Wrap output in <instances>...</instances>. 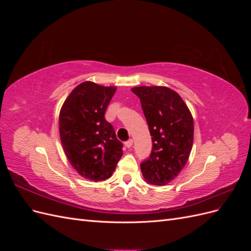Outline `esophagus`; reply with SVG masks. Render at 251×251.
Segmentation results:
<instances>
[{
    "instance_id": "obj_1",
    "label": "esophagus",
    "mask_w": 251,
    "mask_h": 251,
    "mask_svg": "<svg viewBox=\"0 0 251 251\" xmlns=\"http://www.w3.org/2000/svg\"><path fill=\"white\" fill-rule=\"evenodd\" d=\"M125 144H126V147L128 148V149L132 148V146H133V139H128L127 141L125 142Z\"/></svg>"
}]
</instances>
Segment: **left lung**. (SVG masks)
<instances>
[{"label": "left lung", "instance_id": "1", "mask_svg": "<svg viewBox=\"0 0 251 251\" xmlns=\"http://www.w3.org/2000/svg\"><path fill=\"white\" fill-rule=\"evenodd\" d=\"M151 136L150 157L141 162L148 183L162 186L183 170L193 148L194 120L178 93L166 87H136Z\"/></svg>", "mask_w": 251, "mask_h": 251}]
</instances>
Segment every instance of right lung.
Segmentation results:
<instances>
[{
    "instance_id": "add662e5",
    "label": "right lung",
    "mask_w": 251,
    "mask_h": 251,
    "mask_svg": "<svg viewBox=\"0 0 251 251\" xmlns=\"http://www.w3.org/2000/svg\"><path fill=\"white\" fill-rule=\"evenodd\" d=\"M115 87L85 81L75 88L59 113V135L68 160L83 178L112 176L123 156V143L104 118Z\"/></svg>"
}]
</instances>
